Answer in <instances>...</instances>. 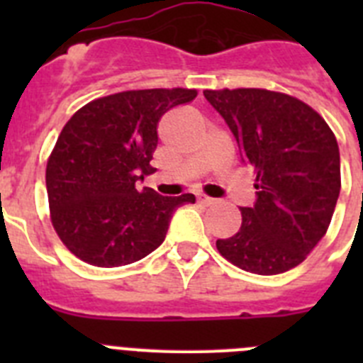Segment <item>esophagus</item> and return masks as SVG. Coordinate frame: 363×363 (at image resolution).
<instances>
[{"mask_svg":"<svg viewBox=\"0 0 363 363\" xmlns=\"http://www.w3.org/2000/svg\"><path fill=\"white\" fill-rule=\"evenodd\" d=\"M196 200L200 201V203H203V205H214L216 203V200H214V198H211V196H207V194H196Z\"/></svg>","mask_w":363,"mask_h":363,"instance_id":"obj_1","label":"esophagus"}]
</instances>
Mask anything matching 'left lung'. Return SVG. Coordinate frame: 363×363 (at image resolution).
<instances>
[{
	"label": "left lung",
	"mask_w": 363,
	"mask_h": 363,
	"mask_svg": "<svg viewBox=\"0 0 363 363\" xmlns=\"http://www.w3.org/2000/svg\"><path fill=\"white\" fill-rule=\"evenodd\" d=\"M256 174L255 207L242 227L218 240L220 255L255 274L300 265L325 236L340 187V150L331 127L294 96L267 89L203 91Z\"/></svg>",
	"instance_id": "left-lung-1"
}]
</instances>
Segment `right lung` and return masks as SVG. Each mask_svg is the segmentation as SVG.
I'll return each instance as SVG.
<instances>
[{
    "mask_svg": "<svg viewBox=\"0 0 363 363\" xmlns=\"http://www.w3.org/2000/svg\"><path fill=\"white\" fill-rule=\"evenodd\" d=\"M196 89L123 91L92 99L72 114L47 162L50 221L63 245L85 264L120 267L165 240L169 221L194 194L160 196L136 184L152 174L158 121L189 104Z\"/></svg>",
    "mask_w": 363,
    "mask_h": 363,
    "instance_id": "right-lung-1",
    "label": "right lung"
}]
</instances>
